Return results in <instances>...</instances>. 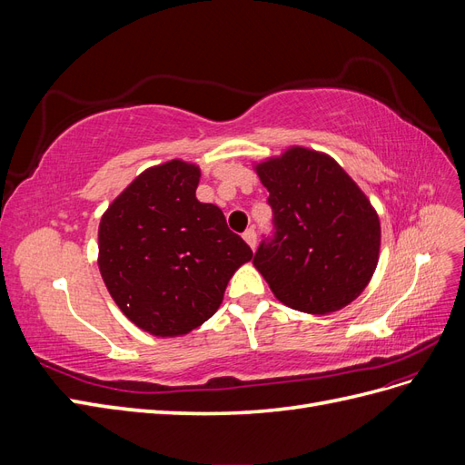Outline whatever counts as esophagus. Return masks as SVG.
I'll list each match as a JSON object with an SVG mask.
<instances>
[{"instance_id":"esophagus-1","label":"esophagus","mask_w":465,"mask_h":465,"mask_svg":"<svg viewBox=\"0 0 465 465\" xmlns=\"http://www.w3.org/2000/svg\"><path fill=\"white\" fill-rule=\"evenodd\" d=\"M242 238L246 241V244L254 250L256 248V231L254 229H248L244 234H242Z\"/></svg>"}]
</instances>
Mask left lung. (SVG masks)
<instances>
[{"instance_id":"1","label":"left lung","mask_w":465,"mask_h":465,"mask_svg":"<svg viewBox=\"0 0 465 465\" xmlns=\"http://www.w3.org/2000/svg\"><path fill=\"white\" fill-rule=\"evenodd\" d=\"M270 192L275 234L254 265L277 301L331 314L369 285L380 254V221L364 192L330 154L289 147L256 164Z\"/></svg>"}]
</instances>
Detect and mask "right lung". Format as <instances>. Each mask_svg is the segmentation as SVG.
I'll return each instance as SVG.
<instances>
[{"instance_id": "right-lung-1", "label": "right lung", "mask_w": 465, "mask_h": 465, "mask_svg": "<svg viewBox=\"0 0 465 465\" xmlns=\"http://www.w3.org/2000/svg\"><path fill=\"white\" fill-rule=\"evenodd\" d=\"M200 166H151L98 224V270L120 311L157 337L186 335L217 312L252 250L223 211L195 198Z\"/></svg>"}]
</instances>
